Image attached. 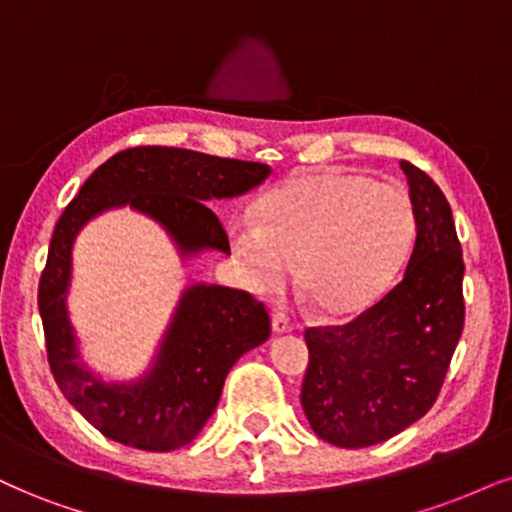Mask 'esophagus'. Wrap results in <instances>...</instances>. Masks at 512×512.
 Instances as JSON below:
<instances>
[{"label":"esophagus","instance_id":"34e87169","mask_svg":"<svg viewBox=\"0 0 512 512\" xmlns=\"http://www.w3.org/2000/svg\"><path fill=\"white\" fill-rule=\"evenodd\" d=\"M292 330H294V325L289 323L287 315H282V313L273 315V332L275 334H285V332H292Z\"/></svg>","mask_w":512,"mask_h":512}]
</instances>
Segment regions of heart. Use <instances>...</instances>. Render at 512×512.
Returning a JSON list of instances; mask_svg holds the SVG:
<instances>
[{"label": "heart", "instance_id": "1", "mask_svg": "<svg viewBox=\"0 0 512 512\" xmlns=\"http://www.w3.org/2000/svg\"><path fill=\"white\" fill-rule=\"evenodd\" d=\"M413 199L399 182L351 170L299 175L235 218L230 246L256 292L296 285L327 318L368 311L394 285L415 242Z\"/></svg>", "mask_w": 512, "mask_h": 512}]
</instances>
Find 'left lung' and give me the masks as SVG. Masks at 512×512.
<instances>
[{"instance_id": "1", "label": "left lung", "mask_w": 512, "mask_h": 512, "mask_svg": "<svg viewBox=\"0 0 512 512\" xmlns=\"http://www.w3.org/2000/svg\"><path fill=\"white\" fill-rule=\"evenodd\" d=\"M418 235L401 282L342 327L306 330L301 406L313 432L342 449L380 444L437 401L465 323L463 251L444 192L401 161Z\"/></svg>"}]
</instances>
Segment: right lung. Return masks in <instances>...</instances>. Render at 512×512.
<instances>
[{"instance_id": "obj_1", "label": "right lung", "mask_w": 512, "mask_h": 512, "mask_svg": "<svg viewBox=\"0 0 512 512\" xmlns=\"http://www.w3.org/2000/svg\"><path fill=\"white\" fill-rule=\"evenodd\" d=\"M270 166L192 149L132 147L102 163L54 227L40 277L49 368L71 406L104 437L142 451H175L201 432L218 406L225 377L242 353L270 337L266 306L249 292L197 282L182 292L156 356L142 377L106 382L80 361L66 296L78 232L109 208L130 206L156 220L182 258L230 254L213 199L242 197Z\"/></svg>"}]
</instances>
